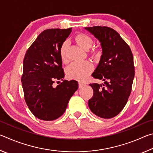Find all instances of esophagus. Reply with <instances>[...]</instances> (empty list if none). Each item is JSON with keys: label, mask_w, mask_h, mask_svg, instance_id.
Returning <instances> with one entry per match:
<instances>
[{"label": "esophagus", "mask_w": 153, "mask_h": 153, "mask_svg": "<svg viewBox=\"0 0 153 153\" xmlns=\"http://www.w3.org/2000/svg\"><path fill=\"white\" fill-rule=\"evenodd\" d=\"M84 86H85V84H82V83H79V88H82Z\"/></svg>", "instance_id": "1"}]
</instances>
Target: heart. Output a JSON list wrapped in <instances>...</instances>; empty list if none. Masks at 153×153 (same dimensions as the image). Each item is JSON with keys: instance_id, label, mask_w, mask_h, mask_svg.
Here are the masks:
<instances>
[{"instance_id": "b5f03b06", "label": "heart", "mask_w": 153, "mask_h": 153, "mask_svg": "<svg viewBox=\"0 0 153 153\" xmlns=\"http://www.w3.org/2000/svg\"><path fill=\"white\" fill-rule=\"evenodd\" d=\"M75 40L77 45L85 50H88L93 45L92 38L85 33H79L76 36ZM67 43L64 42L60 48V56L62 61L66 60ZM91 53L93 55H97L98 51L92 49ZM93 69L92 63L88 61L81 62H74L67 67L66 74L69 79H75L79 82L86 80Z\"/></svg>"}]
</instances>
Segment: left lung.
I'll use <instances>...</instances> for the list:
<instances>
[{"label": "left lung", "mask_w": 153, "mask_h": 153, "mask_svg": "<svg viewBox=\"0 0 153 153\" xmlns=\"http://www.w3.org/2000/svg\"><path fill=\"white\" fill-rule=\"evenodd\" d=\"M100 41L102 55L92 76L104 84L94 83L88 100L92 112L98 117L110 119L125 107L131 91L135 74L134 57L129 46L115 30L106 26L85 27Z\"/></svg>", "instance_id": "left-lung-1"}]
</instances>
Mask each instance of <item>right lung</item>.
Segmentation results:
<instances>
[{
  "instance_id": "right-lung-1",
  "label": "right lung",
  "mask_w": 153,
  "mask_h": 153,
  "mask_svg": "<svg viewBox=\"0 0 153 153\" xmlns=\"http://www.w3.org/2000/svg\"><path fill=\"white\" fill-rule=\"evenodd\" d=\"M71 32L69 29H48L30 46L24 59L22 76L24 98L33 115L41 120L53 121L63 115L69 100L78 88L76 80H63L60 48Z\"/></svg>"
}]
</instances>
